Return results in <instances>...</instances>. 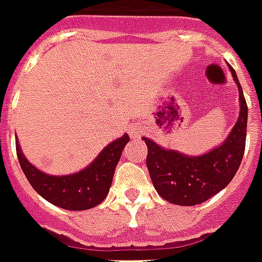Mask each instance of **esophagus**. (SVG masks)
Segmentation results:
<instances>
[{"label":"esophagus","mask_w":262,"mask_h":262,"mask_svg":"<svg viewBox=\"0 0 262 262\" xmlns=\"http://www.w3.org/2000/svg\"><path fill=\"white\" fill-rule=\"evenodd\" d=\"M129 135H130L132 139H139L140 137V129L136 127V126H130L129 127Z\"/></svg>","instance_id":"esophagus-1"}]
</instances>
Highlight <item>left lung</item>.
Listing matches in <instances>:
<instances>
[{
	"label": "left lung",
	"mask_w": 262,
	"mask_h": 262,
	"mask_svg": "<svg viewBox=\"0 0 262 262\" xmlns=\"http://www.w3.org/2000/svg\"><path fill=\"white\" fill-rule=\"evenodd\" d=\"M239 87L240 114L224 144L200 157H186L173 150H164L150 139L147 144V168L157 193L178 205L204 203L229 185L245 154L247 132V104L237 75L230 68Z\"/></svg>",
	"instance_id": "obj_1"
}]
</instances>
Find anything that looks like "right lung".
<instances>
[{"label":"right lung","instance_id":"obj_1","mask_svg":"<svg viewBox=\"0 0 262 262\" xmlns=\"http://www.w3.org/2000/svg\"><path fill=\"white\" fill-rule=\"evenodd\" d=\"M129 136L123 135L104 148L86 169L68 176H52L38 170L20 151L16 141V154L29 183L42 199L63 210L83 211L98 205L110 191L116 164L121 158Z\"/></svg>","mask_w":262,"mask_h":262}]
</instances>
